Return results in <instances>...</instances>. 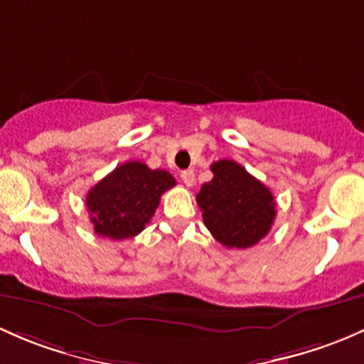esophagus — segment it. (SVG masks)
<instances>
[{"mask_svg": "<svg viewBox=\"0 0 364 364\" xmlns=\"http://www.w3.org/2000/svg\"><path fill=\"white\" fill-rule=\"evenodd\" d=\"M181 181L185 183L186 186H193L195 183V172L193 171H183L181 172Z\"/></svg>", "mask_w": 364, "mask_h": 364, "instance_id": "34e87169", "label": "esophagus"}]
</instances>
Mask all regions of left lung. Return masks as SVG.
Returning <instances> with one entry per match:
<instances>
[{
    "instance_id": "8db88e82",
    "label": "left lung",
    "mask_w": 364,
    "mask_h": 364,
    "mask_svg": "<svg viewBox=\"0 0 364 364\" xmlns=\"http://www.w3.org/2000/svg\"><path fill=\"white\" fill-rule=\"evenodd\" d=\"M211 171L213 179L197 193L208 230L230 250L258 244L275 220L272 192L233 160H218Z\"/></svg>"
}]
</instances>
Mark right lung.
I'll use <instances>...</instances> for the list:
<instances>
[{
    "label": "right lung",
    "mask_w": 364,
    "mask_h": 364,
    "mask_svg": "<svg viewBox=\"0 0 364 364\" xmlns=\"http://www.w3.org/2000/svg\"><path fill=\"white\" fill-rule=\"evenodd\" d=\"M174 185L167 171H153L137 160L122 164L87 193L94 232L113 240L136 237L155 214L162 193Z\"/></svg>",
    "instance_id": "add662e5"
}]
</instances>
